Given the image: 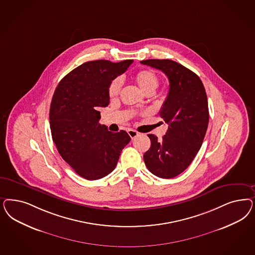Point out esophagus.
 Here are the masks:
<instances>
[{"mask_svg":"<svg viewBox=\"0 0 255 255\" xmlns=\"http://www.w3.org/2000/svg\"><path fill=\"white\" fill-rule=\"evenodd\" d=\"M128 135H129V137H130L131 139H134V138H136L137 136H139V132L136 131V130H134V129H128Z\"/></svg>","mask_w":255,"mask_h":255,"instance_id":"obj_1","label":"esophagus"}]
</instances>
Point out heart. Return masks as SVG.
<instances>
[{
	"label": "heart",
	"mask_w": 255,
	"mask_h": 255,
	"mask_svg": "<svg viewBox=\"0 0 255 255\" xmlns=\"http://www.w3.org/2000/svg\"><path fill=\"white\" fill-rule=\"evenodd\" d=\"M133 80L144 94L154 93L159 84L157 75L153 70H150V69H142L138 71L133 76ZM121 87H122V81L120 78H116L115 80H113L110 83L109 89H108L109 97L111 99L117 97L118 94L120 93Z\"/></svg>",
	"instance_id": "heart-1"
}]
</instances>
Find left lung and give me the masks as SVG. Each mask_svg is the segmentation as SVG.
Segmentation results:
<instances>
[{
    "instance_id": "8db88e82",
    "label": "left lung",
    "mask_w": 255,
    "mask_h": 255,
    "mask_svg": "<svg viewBox=\"0 0 255 255\" xmlns=\"http://www.w3.org/2000/svg\"><path fill=\"white\" fill-rule=\"evenodd\" d=\"M140 63L161 70L170 82L159 111L169 127L161 140L148 134L151 146L143 155L144 163L156 176L173 178L189 167L202 146L209 121L206 89L197 75L174 61L149 59Z\"/></svg>"
}]
</instances>
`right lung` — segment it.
Returning <instances> with one entry per match:
<instances>
[{
	"label": "right lung",
	"mask_w": 255,
	"mask_h": 255,
	"mask_svg": "<svg viewBox=\"0 0 255 255\" xmlns=\"http://www.w3.org/2000/svg\"><path fill=\"white\" fill-rule=\"evenodd\" d=\"M132 62H86L65 76L54 91L49 109L52 140L64 160L87 180L112 173L130 141L125 130L114 133L100 125L99 110L110 103V83Z\"/></svg>",
	"instance_id": "obj_1"
}]
</instances>
